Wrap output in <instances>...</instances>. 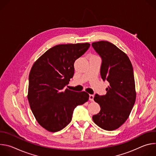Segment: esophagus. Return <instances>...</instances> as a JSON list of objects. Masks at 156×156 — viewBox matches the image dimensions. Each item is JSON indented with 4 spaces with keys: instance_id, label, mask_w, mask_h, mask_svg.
I'll return each instance as SVG.
<instances>
[{
    "instance_id": "esophagus-1",
    "label": "esophagus",
    "mask_w": 156,
    "mask_h": 156,
    "mask_svg": "<svg viewBox=\"0 0 156 156\" xmlns=\"http://www.w3.org/2000/svg\"><path fill=\"white\" fill-rule=\"evenodd\" d=\"M89 100H90V101H93V100H94V95H92V94L89 95Z\"/></svg>"
}]
</instances>
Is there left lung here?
<instances>
[{"instance_id": "left-lung-1", "label": "left lung", "mask_w": 156, "mask_h": 156, "mask_svg": "<svg viewBox=\"0 0 156 156\" xmlns=\"http://www.w3.org/2000/svg\"><path fill=\"white\" fill-rule=\"evenodd\" d=\"M92 47L102 60L101 78L110 84L105 95L94 96V100L99 104L101 110L93 116V120L105 130H114L125 122L135 102L132 64L123 51L109 42H93Z\"/></svg>"}]
</instances>
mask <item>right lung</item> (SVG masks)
I'll use <instances>...</instances> for the list:
<instances>
[{
  "instance_id": "right-lung-1",
  "label": "right lung",
  "mask_w": 156,
  "mask_h": 156,
  "mask_svg": "<svg viewBox=\"0 0 156 156\" xmlns=\"http://www.w3.org/2000/svg\"><path fill=\"white\" fill-rule=\"evenodd\" d=\"M90 46L89 43L60 44L47 51L32 66L28 99L37 122L49 131H58L69 125L76 107L89 99L84 91L64 87L73 76L75 60Z\"/></svg>"
}]
</instances>
